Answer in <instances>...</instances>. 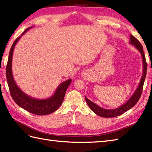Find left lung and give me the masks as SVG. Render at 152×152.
I'll list each match as a JSON object with an SVG mask.
<instances>
[{"mask_svg":"<svg viewBox=\"0 0 152 152\" xmlns=\"http://www.w3.org/2000/svg\"><path fill=\"white\" fill-rule=\"evenodd\" d=\"M130 43L134 46L136 49H138L139 50V52L141 53L142 57V62H143V74H142L138 88H136V91H134V93L133 94L131 97H130L126 103H124L123 105H121L120 107H118V108H116L114 109H106L101 107L98 106L95 103L92 102L91 101L88 99V98L85 96L86 102L88 103V105L90 107V108L92 110V111L94 112L96 115H99L102 117L111 118L119 116L124 113H125L126 111H129L130 109L136 105V103L138 102L140 98L142 88H143L144 83L145 81V76H146L147 63L146 61H145V55L143 50V47H142L141 43L139 42V41L137 39L134 37L132 35H130Z\"/></svg>","mask_w":152,"mask_h":152,"instance_id":"1","label":"left lung"}]
</instances>
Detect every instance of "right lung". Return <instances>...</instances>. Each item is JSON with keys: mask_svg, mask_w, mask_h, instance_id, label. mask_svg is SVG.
I'll return each mask as SVG.
<instances>
[{"mask_svg": "<svg viewBox=\"0 0 152 152\" xmlns=\"http://www.w3.org/2000/svg\"><path fill=\"white\" fill-rule=\"evenodd\" d=\"M31 28H33V26L26 29L21 35V36L18 37L14 41L12 45L10 53H9L8 63L7 65V69H6L7 80L11 96L18 105L31 113L37 115H46L55 112L61 106L63 102L65 93H66L68 87L70 86L72 80L70 78L62 82L56 88L54 94L52 96L44 99H38L28 96L22 90H21L20 88L17 86L14 81L12 70V62L14 49L15 45L20 40V37Z\"/></svg>", "mask_w": 152, "mask_h": 152, "instance_id": "right-lung-1", "label": "right lung"}]
</instances>
